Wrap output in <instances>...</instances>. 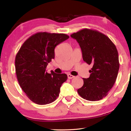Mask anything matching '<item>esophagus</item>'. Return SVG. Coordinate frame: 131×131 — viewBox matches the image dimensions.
<instances>
[{"label": "esophagus", "instance_id": "obj_1", "mask_svg": "<svg viewBox=\"0 0 131 131\" xmlns=\"http://www.w3.org/2000/svg\"><path fill=\"white\" fill-rule=\"evenodd\" d=\"M68 79H71L74 78V76L72 75H71V74H68Z\"/></svg>", "mask_w": 131, "mask_h": 131}]
</instances>
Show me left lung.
Returning <instances> with one entry per match:
<instances>
[{"instance_id": "left-lung-1", "label": "left lung", "mask_w": 131, "mask_h": 131, "mask_svg": "<svg viewBox=\"0 0 131 131\" xmlns=\"http://www.w3.org/2000/svg\"><path fill=\"white\" fill-rule=\"evenodd\" d=\"M70 36L79 43L84 62L93 65L90 77L83 79L84 84L78 93L88 101L101 100L107 95L118 76L117 49L109 38L96 30L84 29Z\"/></svg>"}]
</instances>
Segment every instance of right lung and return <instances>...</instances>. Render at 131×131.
<instances>
[{"label":"right lung","mask_w":131,"mask_h":131,"mask_svg":"<svg viewBox=\"0 0 131 131\" xmlns=\"http://www.w3.org/2000/svg\"><path fill=\"white\" fill-rule=\"evenodd\" d=\"M69 38L65 34L37 32L25 41L17 53L15 69L18 83L27 97L35 104H48L59 96L67 75L53 71L49 74L46 68L54 58L55 47Z\"/></svg>","instance_id":"obj_1"}]
</instances>
